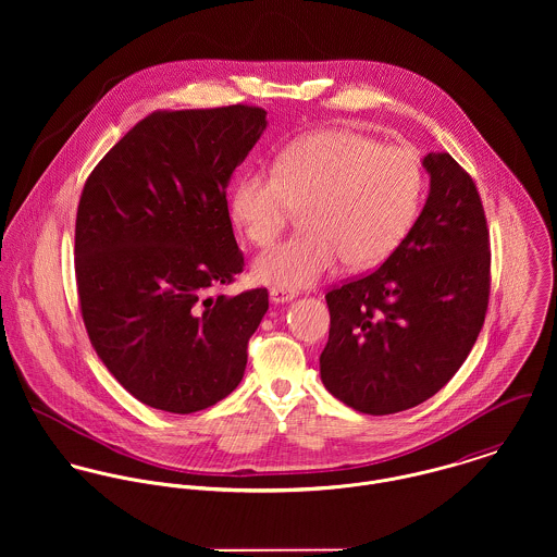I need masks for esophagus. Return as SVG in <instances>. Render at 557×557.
<instances>
[{
    "label": "esophagus",
    "instance_id": "34e87169",
    "mask_svg": "<svg viewBox=\"0 0 557 557\" xmlns=\"http://www.w3.org/2000/svg\"><path fill=\"white\" fill-rule=\"evenodd\" d=\"M298 296V292H294V289H283V287H272L270 289V300L272 302H292L294 298Z\"/></svg>",
    "mask_w": 557,
    "mask_h": 557
}]
</instances>
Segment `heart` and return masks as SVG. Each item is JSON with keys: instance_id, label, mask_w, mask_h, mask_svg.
<instances>
[{"instance_id": "heart-1", "label": "heart", "mask_w": 557, "mask_h": 557, "mask_svg": "<svg viewBox=\"0 0 557 557\" xmlns=\"http://www.w3.org/2000/svg\"><path fill=\"white\" fill-rule=\"evenodd\" d=\"M424 195V169L413 150L382 146L354 131H319L292 144L274 171L244 173L232 214L244 236L270 248L305 212V234L259 257L255 278L309 287L338 259L351 270L386 261L409 234Z\"/></svg>"}]
</instances>
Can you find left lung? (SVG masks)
<instances>
[{
	"label": "left lung",
	"instance_id": "obj_1",
	"mask_svg": "<svg viewBox=\"0 0 557 557\" xmlns=\"http://www.w3.org/2000/svg\"><path fill=\"white\" fill-rule=\"evenodd\" d=\"M426 203L373 272L325 294L323 386L345 405L386 416L442 391L470 356L491 292V248L472 175L448 152L424 157Z\"/></svg>",
	"mask_w": 557,
	"mask_h": 557
}]
</instances>
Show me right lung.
<instances>
[{"label":"right lung","instance_id":"1","mask_svg":"<svg viewBox=\"0 0 557 557\" xmlns=\"http://www.w3.org/2000/svg\"><path fill=\"white\" fill-rule=\"evenodd\" d=\"M263 128L255 104L154 111L85 180L81 318L109 373L154 409L193 413L242 382L268 289L210 292L244 270L227 186Z\"/></svg>","mask_w":557,"mask_h":557}]
</instances>
